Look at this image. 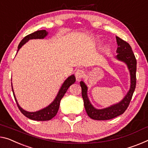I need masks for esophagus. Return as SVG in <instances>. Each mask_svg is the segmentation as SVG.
Instances as JSON below:
<instances>
[{
    "label": "esophagus",
    "mask_w": 148,
    "mask_h": 148,
    "mask_svg": "<svg viewBox=\"0 0 148 148\" xmlns=\"http://www.w3.org/2000/svg\"><path fill=\"white\" fill-rule=\"evenodd\" d=\"M85 75V73L81 69H77L75 72V77L77 80H80V79Z\"/></svg>",
    "instance_id": "34e87169"
}]
</instances>
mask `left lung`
Wrapping results in <instances>:
<instances>
[{"instance_id": "obj_1", "label": "left lung", "mask_w": 148, "mask_h": 148, "mask_svg": "<svg viewBox=\"0 0 148 148\" xmlns=\"http://www.w3.org/2000/svg\"><path fill=\"white\" fill-rule=\"evenodd\" d=\"M116 42L118 48L116 53H118L116 58L118 60L124 62L128 66L130 74V87L126 96L119 103L113 104L109 107L97 109L90 103L87 96V86L83 81L80 82L82 89V97L83 99L84 106L86 112L90 119L97 120H110L117 117L123 114L129 106L133 93L134 92L136 85V61L132 47L128 43L122 40L116 36Z\"/></svg>"}]
</instances>
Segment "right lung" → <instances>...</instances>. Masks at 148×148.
<instances>
[{"mask_svg":"<svg viewBox=\"0 0 148 148\" xmlns=\"http://www.w3.org/2000/svg\"><path fill=\"white\" fill-rule=\"evenodd\" d=\"M47 32L45 29H43V30H38L35 32H33L26 36V37H24L22 40L20 42V43L18 46V51L19 50L22 45L28 42L29 40L32 39H44V38L47 35ZM17 51V52H18ZM75 82V77L74 75H72L69 76L68 78L64 81V83H63L62 86H61L60 90L57 95L56 99H54V101L52 102V103L44 108L42 109V110H40L38 111H36V112H28V111L24 110V109H22L20 107V105L18 103L17 100L16 99V97L14 95V93L13 88H12V89L14 95V99L16 102L17 106L18 107L19 110H20L23 114L26 116L28 119L34 120H37V121H46V120H49L51 119L55 116L57 114V113L58 112L59 108H60V101L62 98L64 96L65 92H67V90L69 87L71 86L72 84H73Z\"/></svg>","mask_w":148,"mask_h":148,"instance_id":"obj_1","label":"right lung"}]
</instances>
